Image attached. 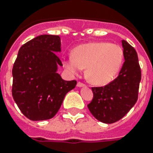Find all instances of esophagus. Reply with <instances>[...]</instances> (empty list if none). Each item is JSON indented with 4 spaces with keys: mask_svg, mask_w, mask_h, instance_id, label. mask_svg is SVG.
Masks as SVG:
<instances>
[{
    "mask_svg": "<svg viewBox=\"0 0 153 153\" xmlns=\"http://www.w3.org/2000/svg\"><path fill=\"white\" fill-rule=\"evenodd\" d=\"M77 86H78V87H83V86H85V84H83L82 82H79L77 83Z\"/></svg>",
    "mask_w": 153,
    "mask_h": 153,
    "instance_id": "obj_1",
    "label": "esophagus"
}]
</instances>
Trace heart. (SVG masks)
<instances>
[{
    "mask_svg": "<svg viewBox=\"0 0 153 153\" xmlns=\"http://www.w3.org/2000/svg\"><path fill=\"white\" fill-rule=\"evenodd\" d=\"M122 60L123 51L117 44L91 42L75 48L73 56L63 59V65L72 74L86 68V77L91 83L105 86L116 77Z\"/></svg>",
    "mask_w": 153,
    "mask_h": 153,
    "instance_id": "b5f03b06",
    "label": "heart"
}]
</instances>
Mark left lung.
<instances>
[{"label": "left lung", "mask_w": 153, "mask_h": 153, "mask_svg": "<svg viewBox=\"0 0 153 153\" xmlns=\"http://www.w3.org/2000/svg\"><path fill=\"white\" fill-rule=\"evenodd\" d=\"M121 44L125 62L118 76L106 86L92 87L94 98L87 105L92 115L103 123L121 120L138 98L141 71L137 53L126 40Z\"/></svg>", "instance_id": "left-lung-1"}]
</instances>
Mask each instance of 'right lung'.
<instances>
[{"instance_id":"right-lung-1","label":"right lung","mask_w":153,"mask_h":153,"mask_svg":"<svg viewBox=\"0 0 153 153\" xmlns=\"http://www.w3.org/2000/svg\"><path fill=\"white\" fill-rule=\"evenodd\" d=\"M61 51L59 36L41 35L21 46L13 67V99L32 121L52 118L67 92L77 82L65 81L58 74L62 66L56 53Z\"/></svg>"}]
</instances>
